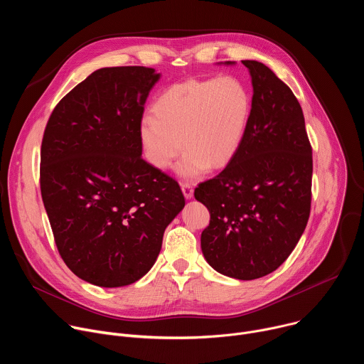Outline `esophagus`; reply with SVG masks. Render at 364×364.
Here are the masks:
<instances>
[{
  "label": "esophagus",
  "instance_id": "1",
  "mask_svg": "<svg viewBox=\"0 0 364 364\" xmlns=\"http://www.w3.org/2000/svg\"><path fill=\"white\" fill-rule=\"evenodd\" d=\"M181 190H183V194H184L186 198H193L194 190H193V186L190 183H183L181 184Z\"/></svg>",
  "mask_w": 364,
  "mask_h": 364
}]
</instances>
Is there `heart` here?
Here are the masks:
<instances>
[{"mask_svg":"<svg viewBox=\"0 0 364 364\" xmlns=\"http://www.w3.org/2000/svg\"><path fill=\"white\" fill-rule=\"evenodd\" d=\"M152 112L138 128L146 161L166 170L184 146L177 173L194 180L235 159L249 127L252 95L233 76L190 79L166 89Z\"/></svg>","mask_w":364,"mask_h":364,"instance_id":"b5f03b06","label":"heart"}]
</instances>
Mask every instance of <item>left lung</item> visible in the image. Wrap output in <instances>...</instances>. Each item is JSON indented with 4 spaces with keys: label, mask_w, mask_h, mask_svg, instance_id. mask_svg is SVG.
I'll return each mask as SVG.
<instances>
[{
    "label": "left lung",
    "mask_w": 364,
    "mask_h": 364,
    "mask_svg": "<svg viewBox=\"0 0 364 364\" xmlns=\"http://www.w3.org/2000/svg\"><path fill=\"white\" fill-rule=\"evenodd\" d=\"M252 115L235 159L194 190L210 213L201 250L218 272L250 281L278 269L302 236L311 210V148L301 105L264 63L242 60ZM233 65V62H226Z\"/></svg>",
    "instance_id": "left-lung-1"
}]
</instances>
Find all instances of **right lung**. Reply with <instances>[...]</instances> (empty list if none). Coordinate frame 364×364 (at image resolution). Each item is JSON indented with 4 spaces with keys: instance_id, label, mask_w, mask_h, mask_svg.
Here are the masks:
<instances>
[{
    "instance_id": "1",
    "label": "right lung",
    "mask_w": 364,
    "mask_h": 364,
    "mask_svg": "<svg viewBox=\"0 0 364 364\" xmlns=\"http://www.w3.org/2000/svg\"><path fill=\"white\" fill-rule=\"evenodd\" d=\"M159 79L144 66L99 69L58 103L44 129L40 190L58 250L97 287L142 278L186 204L178 183L141 159L138 128Z\"/></svg>"
}]
</instances>
